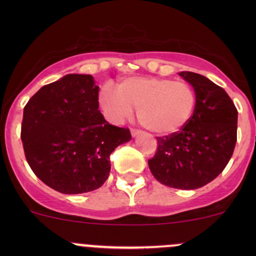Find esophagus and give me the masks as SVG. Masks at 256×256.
I'll use <instances>...</instances> for the list:
<instances>
[{
	"label": "esophagus",
	"mask_w": 256,
	"mask_h": 256,
	"mask_svg": "<svg viewBox=\"0 0 256 256\" xmlns=\"http://www.w3.org/2000/svg\"><path fill=\"white\" fill-rule=\"evenodd\" d=\"M142 134V131H140V130H138V128H131V134H132V136H138V134Z\"/></svg>",
	"instance_id": "esophagus-1"
}]
</instances>
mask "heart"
<instances>
[{
    "label": "heart",
    "mask_w": 256,
    "mask_h": 256,
    "mask_svg": "<svg viewBox=\"0 0 256 256\" xmlns=\"http://www.w3.org/2000/svg\"><path fill=\"white\" fill-rule=\"evenodd\" d=\"M116 90L104 86L100 92V104L108 119L119 124L130 118L134 107L140 122L158 134L180 131L196 106V91L185 80L134 77L122 80Z\"/></svg>",
    "instance_id": "1"
}]
</instances>
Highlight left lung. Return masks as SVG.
<instances>
[{"label": "left lung", "instance_id": "1", "mask_svg": "<svg viewBox=\"0 0 256 256\" xmlns=\"http://www.w3.org/2000/svg\"><path fill=\"white\" fill-rule=\"evenodd\" d=\"M196 91L192 119L180 131L156 137L148 160L156 180L176 189L204 186L224 171L237 140V108L219 85L194 72H180Z\"/></svg>", "mask_w": 256, "mask_h": 256}]
</instances>
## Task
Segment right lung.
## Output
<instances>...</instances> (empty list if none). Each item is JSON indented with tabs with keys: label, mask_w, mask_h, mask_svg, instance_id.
Returning a JSON list of instances; mask_svg holds the SVG:
<instances>
[{
	"label": "right lung",
	"mask_w": 256,
	"mask_h": 256,
	"mask_svg": "<svg viewBox=\"0 0 256 256\" xmlns=\"http://www.w3.org/2000/svg\"><path fill=\"white\" fill-rule=\"evenodd\" d=\"M20 137L26 161L44 184L62 194H83L104 183L110 154L131 134L104 120L92 76L67 74L28 100Z\"/></svg>",
	"instance_id": "right-lung-1"
}]
</instances>
